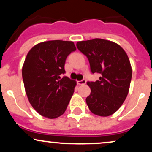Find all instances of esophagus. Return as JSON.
Wrapping results in <instances>:
<instances>
[{"instance_id": "esophagus-1", "label": "esophagus", "mask_w": 152, "mask_h": 152, "mask_svg": "<svg viewBox=\"0 0 152 152\" xmlns=\"http://www.w3.org/2000/svg\"><path fill=\"white\" fill-rule=\"evenodd\" d=\"M86 81L85 79L78 81V85H84V84H86Z\"/></svg>"}]
</instances>
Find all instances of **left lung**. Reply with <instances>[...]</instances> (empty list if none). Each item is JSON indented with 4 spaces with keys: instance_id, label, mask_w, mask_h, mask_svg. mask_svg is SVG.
<instances>
[{
    "instance_id": "8db88e82",
    "label": "left lung",
    "mask_w": 152,
    "mask_h": 152,
    "mask_svg": "<svg viewBox=\"0 0 152 152\" xmlns=\"http://www.w3.org/2000/svg\"><path fill=\"white\" fill-rule=\"evenodd\" d=\"M76 46L88 58L91 72L101 74L99 81L87 82L88 109L97 116H109L121 107L129 91L132 69L128 56L117 43L102 38L78 41Z\"/></svg>"
}]
</instances>
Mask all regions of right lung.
Masks as SVG:
<instances>
[{"mask_svg": "<svg viewBox=\"0 0 152 152\" xmlns=\"http://www.w3.org/2000/svg\"><path fill=\"white\" fill-rule=\"evenodd\" d=\"M76 50L73 41L54 40L35 45L22 68L26 95L41 116L56 118L65 112L76 81L60 75L65 73L66 59Z\"/></svg>", "mask_w": 152, "mask_h": 152, "instance_id": "obj_1", "label": "right lung"}]
</instances>
